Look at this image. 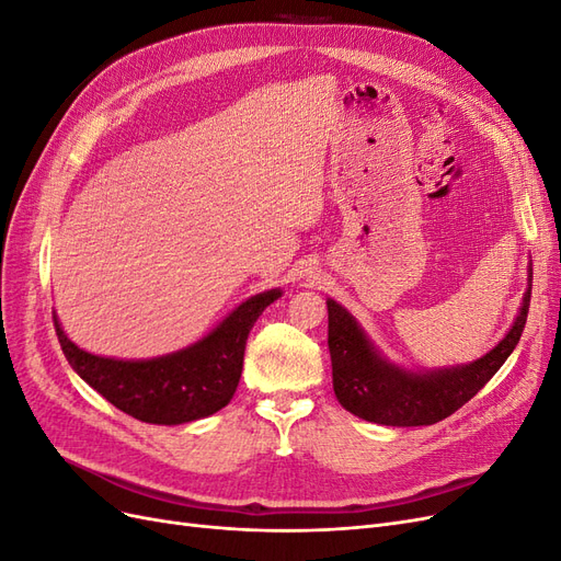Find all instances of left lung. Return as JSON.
Here are the masks:
<instances>
[{"instance_id": "8db88e82", "label": "left lung", "mask_w": 561, "mask_h": 561, "mask_svg": "<svg viewBox=\"0 0 561 561\" xmlns=\"http://www.w3.org/2000/svg\"><path fill=\"white\" fill-rule=\"evenodd\" d=\"M531 274L529 268V290L524 293L515 325L494 351L470 365L428 375L404 371L386 363L367 342L353 316L328 299V346L336 400L351 414L381 426H431L451 416L478 396V390L496 375L517 346L529 313Z\"/></svg>"}]
</instances>
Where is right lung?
I'll return each mask as SVG.
<instances>
[{
  "mask_svg": "<svg viewBox=\"0 0 561 561\" xmlns=\"http://www.w3.org/2000/svg\"><path fill=\"white\" fill-rule=\"evenodd\" d=\"M280 297L268 290L243 301L198 344L151 360H114L75 346L54 316L67 363L116 410L159 426L210 416L229 404L243 371L248 334L262 311Z\"/></svg>",
  "mask_w": 561,
  "mask_h": 561,
  "instance_id": "add662e5",
  "label": "right lung"
}]
</instances>
